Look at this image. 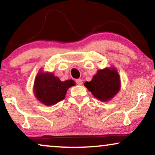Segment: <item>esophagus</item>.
<instances>
[{"mask_svg":"<svg viewBox=\"0 0 155 155\" xmlns=\"http://www.w3.org/2000/svg\"><path fill=\"white\" fill-rule=\"evenodd\" d=\"M76 83L78 84V85H81L82 83H83V81H82V80L81 79H78L76 80Z\"/></svg>","mask_w":155,"mask_h":155,"instance_id":"obj_1","label":"esophagus"}]
</instances>
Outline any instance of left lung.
I'll list each match as a JSON object with an SVG mask.
<instances>
[{"label":"left lung","instance_id":"obj_1","mask_svg":"<svg viewBox=\"0 0 155 155\" xmlns=\"http://www.w3.org/2000/svg\"><path fill=\"white\" fill-rule=\"evenodd\" d=\"M120 77L114 67L98 70L91 81L84 86L101 101L107 102L116 96L120 89Z\"/></svg>","mask_w":155,"mask_h":155}]
</instances>
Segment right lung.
Returning a JSON list of instances; mask_svg holds the SVG:
<instances>
[{
	"instance_id": "obj_1",
	"label": "right lung",
	"mask_w": 155,
	"mask_h": 155,
	"mask_svg": "<svg viewBox=\"0 0 155 155\" xmlns=\"http://www.w3.org/2000/svg\"><path fill=\"white\" fill-rule=\"evenodd\" d=\"M75 85L73 80L61 81L50 72L40 70L37 74L33 86L35 98L45 106H53L64 99L68 89Z\"/></svg>"
}]
</instances>
